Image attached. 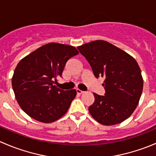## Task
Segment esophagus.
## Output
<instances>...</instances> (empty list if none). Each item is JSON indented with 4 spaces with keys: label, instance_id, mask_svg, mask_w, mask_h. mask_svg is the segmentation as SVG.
I'll return each mask as SVG.
<instances>
[{
    "label": "esophagus",
    "instance_id": "obj_1",
    "mask_svg": "<svg viewBox=\"0 0 156 156\" xmlns=\"http://www.w3.org/2000/svg\"><path fill=\"white\" fill-rule=\"evenodd\" d=\"M76 92H77V94H84V91L81 90H79V89H77Z\"/></svg>",
    "mask_w": 156,
    "mask_h": 156
}]
</instances>
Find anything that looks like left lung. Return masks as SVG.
I'll list each match as a JSON object with an SVG mask.
<instances>
[{
	"label": "left lung",
	"mask_w": 156,
	"mask_h": 156,
	"mask_svg": "<svg viewBox=\"0 0 156 156\" xmlns=\"http://www.w3.org/2000/svg\"><path fill=\"white\" fill-rule=\"evenodd\" d=\"M86 58L97 78L103 77L104 96L94 93V103L89 112L104 125H113L126 120L139 103L144 87L141 71L131 56L102 40L78 47Z\"/></svg>",
	"instance_id": "1"
}]
</instances>
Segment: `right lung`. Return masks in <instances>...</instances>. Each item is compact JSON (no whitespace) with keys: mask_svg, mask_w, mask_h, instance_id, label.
I'll return each mask as SVG.
<instances>
[{"mask_svg":"<svg viewBox=\"0 0 156 156\" xmlns=\"http://www.w3.org/2000/svg\"><path fill=\"white\" fill-rule=\"evenodd\" d=\"M78 54L75 47L49 43L23 58L12 78L16 99L22 109L38 122L50 123L66 113L75 90L54 85L70 58Z\"/></svg>","mask_w":156,"mask_h":156,"instance_id":"right-lung-1","label":"right lung"}]
</instances>
